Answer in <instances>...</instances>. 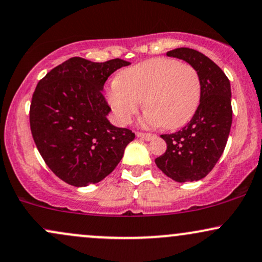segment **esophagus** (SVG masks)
Segmentation results:
<instances>
[{"label": "esophagus", "instance_id": "esophagus-1", "mask_svg": "<svg viewBox=\"0 0 262 262\" xmlns=\"http://www.w3.org/2000/svg\"><path fill=\"white\" fill-rule=\"evenodd\" d=\"M137 137L138 138H141V139H144V140H146V141H150V140L154 139L155 135L154 134H149V133H140V132H138Z\"/></svg>", "mask_w": 262, "mask_h": 262}]
</instances>
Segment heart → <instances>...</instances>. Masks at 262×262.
I'll use <instances>...</instances> for the list:
<instances>
[{"instance_id":"b5f03b06","label":"heart","mask_w":262,"mask_h":262,"mask_svg":"<svg viewBox=\"0 0 262 262\" xmlns=\"http://www.w3.org/2000/svg\"><path fill=\"white\" fill-rule=\"evenodd\" d=\"M202 97V80L194 66L176 59L145 60L125 69L108 89L114 117L128 124L144 101L146 128H181L193 118Z\"/></svg>"}]
</instances>
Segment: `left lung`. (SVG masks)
Returning <instances> with one entry per match:
<instances>
[{
  "label": "left lung",
  "instance_id": "left-lung-1",
  "mask_svg": "<svg viewBox=\"0 0 262 262\" xmlns=\"http://www.w3.org/2000/svg\"><path fill=\"white\" fill-rule=\"evenodd\" d=\"M194 66L202 80V97L193 118L181 130L162 134L167 149L155 159L156 166L176 182L198 181L217 164L231 127L230 82L208 56L189 48L166 53Z\"/></svg>",
  "mask_w": 262,
  "mask_h": 262
}]
</instances>
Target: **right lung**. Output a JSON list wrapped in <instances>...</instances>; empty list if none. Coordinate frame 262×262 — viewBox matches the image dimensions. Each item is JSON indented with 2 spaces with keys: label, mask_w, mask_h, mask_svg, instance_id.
Instances as JSON below:
<instances>
[{
  "label": "right lung",
  "mask_w": 262,
  "mask_h": 262,
  "mask_svg": "<svg viewBox=\"0 0 262 262\" xmlns=\"http://www.w3.org/2000/svg\"><path fill=\"white\" fill-rule=\"evenodd\" d=\"M129 64L75 56L38 82L29 111L33 139L48 167L69 185L102 181L135 138L129 129L111 124V108L102 95L108 77Z\"/></svg>",
  "instance_id": "1"
}]
</instances>
